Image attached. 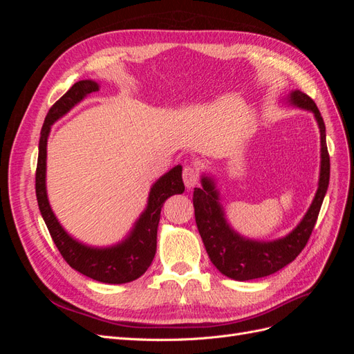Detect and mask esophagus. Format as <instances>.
<instances>
[{
  "mask_svg": "<svg viewBox=\"0 0 354 354\" xmlns=\"http://www.w3.org/2000/svg\"><path fill=\"white\" fill-rule=\"evenodd\" d=\"M183 181L187 189H194L199 183V171L194 167H185L183 169Z\"/></svg>",
  "mask_w": 354,
  "mask_h": 354,
  "instance_id": "obj_1",
  "label": "esophagus"
}]
</instances>
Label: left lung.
I'll use <instances>...</instances> for the list:
<instances>
[{"mask_svg": "<svg viewBox=\"0 0 354 354\" xmlns=\"http://www.w3.org/2000/svg\"><path fill=\"white\" fill-rule=\"evenodd\" d=\"M286 103L312 112L320 131V171L316 195L307 212L286 236L273 241L246 238L234 230L227 221L221 203L216 178L203 173L201 187H195L194 207L199 234L211 263L224 276L234 281L259 279L283 269L303 251L316 224L320 207L329 185V155L324 118L316 103L307 94L292 90L286 95Z\"/></svg>", "mask_w": 354, "mask_h": 354, "instance_id": "8db88e82", "label": "left lung"}]
</instances>
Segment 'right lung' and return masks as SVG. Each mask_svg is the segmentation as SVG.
<instances>
[{
  "label": "right lung",
  "mask_w": 354,
  "mask_h": 354,
  "mask_svg": "<svg viewBox=\"0 0 354 354\" xmlns=\"http://www.w3.org/2000/svg\"><path fill=\"white\" fill-rule=\"evenodd\" d=\"M99 90L100 85L93 80L78 81L50 108L39 137L35 190L41 216L66 263L72 269L94 281L118 285L138 279L152 264L156 252L160 208L169 196L185 192V183L181 178L183 167L176 165L155 181L149 192L146 208L122 241L111 246H91L71 236L53 212L47 195V142L51 125L81 103L88 94Z\"/></svg>",
  "instance_id": "1"
}]
</instances>
